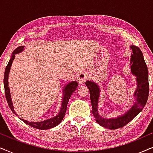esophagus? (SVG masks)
Returning <instances> with one entry per match:
<instances>
[{
	"label": "esophagus",
	"mask_w": 153,
	"mask_h": 153,
	"mask_svg": "<svg viewBox=\"0 0 153 153\" xmlns=\"http://www.w3.org/2000/svg\"><path fill=\"white\" fill-rule=\"evenodd\" d=\"M87 78V74L85 72H81L78 75V81L80 84H83L85 82Z\"/></svg>",
	"instance_id": "1"
}]
</instances>
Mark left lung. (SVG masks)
<instances>
[{"label": "left lung", "mask_w": 153, "mask_h": 153, "mask_svg": "<svg viewBox=\"0 0 153 153\" xmlns=\"http://www.w3.org/2000/svg\"><path fill=\"white\" fill-rule=\"evenodd\" d=\"M130 49L132 51L130 68L131 74L136 76L137 87L133 94L134 97V104L128 108L123 114L110 118H105L100 115L99 113L100 87L94 81L87 80L85 82V85L89 90L92 113L96 122L100 126L109 129H117L124 127L131 122L143 109L149 94L148 71L143 54L138 47L131 45Z\"/></svg>", "instance_id": "1"}]
</instances>
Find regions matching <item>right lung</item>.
<instances>
[{
    "label": "right lung",
    "mask_w": 153,
    "mask_h": 153,
    "mask_svg": "<svg viewBox=\"0 0 153 153\" xmlns=\"http://www.w3.org/2000/svg\"><path fill=\"white\" fill-rule=\"evenodd\" d=\"M24 50V46H19L17 48H16L15 50L13 51V54H12V56L10 58V59L8 62L5 68V73H4V79H3V83H4V88H5V97L7 99L8 105L11 109V111H13L14 114H15L16 115H17V114L16 113L15 111V108L13 106V101L11 99V95H10V88L8 87V77H9V73L10 68H11L12 64H13V62L14 59L15 57V54H19L23 52ZM78 86V82L76 81H72V82H69L66 85H64V89H63V97H62V105H61V108L60 111L59 112V113L56 116L53 117H50L49 119L45 120L43 121L40 122H28L25 120L21 119L22 121L24 122V123H26V125H28L30 127L36 128V129L45 130V129H48L53 128L58 125H59L61 122L62 121V120L64 119L65 114L66 112V108L67 105H68V101L70 99L71 96L72 94L74 92L75 89H76L77 87Z\"/></svg>",
    "instance_id": "right-lung-1"
}]
</instances>
